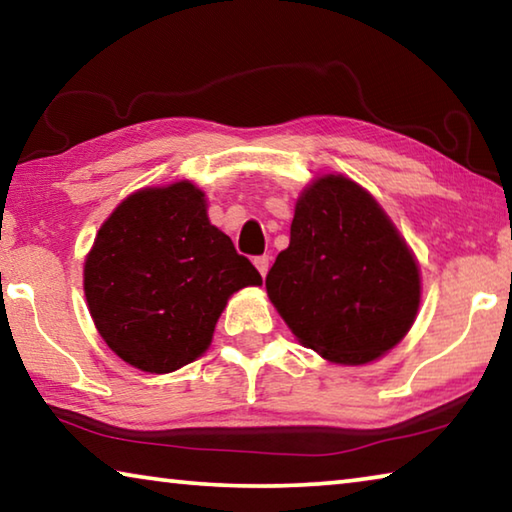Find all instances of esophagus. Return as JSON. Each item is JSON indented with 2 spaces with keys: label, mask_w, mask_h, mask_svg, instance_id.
I'll return each instance as SVG.
<instances>
[{
  "label": "esophagus",
  "mask_w": 512,
  "mask_h": 512,
  "mask_svg": "<svg viewBox=\"0 0 512 512\" xmlns=\"http://www.w3.org/2000/svg\"><path fill=\"white\" fill-rule=\"evenodd\" d=\"M268 262H271V257H268V255H259V257L253 259V264L257 266V271L262 275H266V271H268Z\"/></svg>",
  "instance_id": "obj_1"
}]
</instances>
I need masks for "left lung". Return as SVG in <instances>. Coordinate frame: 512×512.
Returning <instances> with one entry per match:
<instances>
[{
	"mask_svg": "<svg viewBox=\"0 0 512 512\" xmlns=\"http://www.w3.org/2000/svg\"><path fill=\"white\" fill-rule=\"evenodd\" d=\"M266 291L302 345L359 366L409 332L420 273L375 198L350 178L325 176L298 198L289 248L268 271Z\"/></svg>",
	"mask_w": 512,
	"mask_h": 512,
	"instance_id": "1",
	"label": "left lung"
}]
</instances>
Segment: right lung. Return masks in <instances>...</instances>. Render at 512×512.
Listing matches in <instances>:
<instances>
[{"mask_svg": "<svg viewBox=\"0 0 512 512\" xmlns=\"http://www.w3.org/2000/svg\"><path fill=\"white\" fill-rule=\"evenodd\" d=\"M83 275L108 348L155 375L201 357L232 293L262 284L250 259L207 219L192 183L128 196L101 225Z\"/></svg>", "mask_w": 512, "mask_h": 512, "instance_id": "1", "label": "right lung"}]
</instances>
